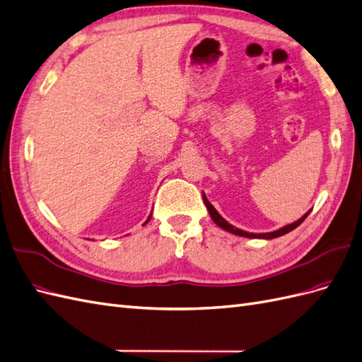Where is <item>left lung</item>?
Segmentation results:
<instances>
[{"label":"left lung","mask_w":362,"mask_h":362,"mask_svg":"<svg viewBox=\"0 0 362 362\" xmlns=\"http://www.w3.org/2000/svg\"><path fill=\"white\" fill-rule=\"evenodd\" d=\"M202 198H204V202H205V207H207V210H209V213H210V216H211V219H213V222L216 223V226H219L222 230H227V231H230V233H233V234H236V236H243V238H257V239H274V238H279V236H283V234H286V233H289V231H292L294 228H297L300 223L306 219V216L308 214L310 213V211H308L306 214H303V216L298 219V221H296V222H292V223H289V226H285L283 228H280V230H276V231H271V233H259V234H256V233H248V231H243V230H240V228H236V227H233L231 223H228L226 219H223L221 214L216 211V209L213 207V205L210 204V201L207 199V197H205V194H202Z\"/></svg>","instance_id":"left-lung-1"}]
</instances>
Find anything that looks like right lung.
<instances>
[{
	"mask_svg": "<svg viewBox=\"0 0 362 362\" xmlns=\"http://www.w3.org/2000/svg\"><path fill=\"white\" fill-rule=\"evenodd\" d=\"M151 216H152V213H151ZM151 216H149V219H148V221H146V222H144V223H148V222H149V221H151Z\"/></svg>",
	"mask_w": 362,
	"mask_h": 362,
	"instance_id": "add662e5",
	"label": "right lung"
}]
</instances>
